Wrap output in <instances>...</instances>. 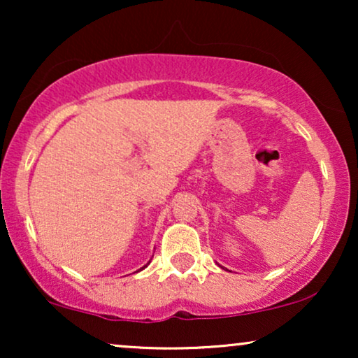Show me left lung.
<instances>
[{"mask_svg":"<svg viewBox=\"0 0 358 358\" xmlns=\"http://www.w3.org/2000/svg\"><path fill=\"white\" fill-rule=\"evenodd\" d=\"M223 268H224V267H223Z\"/></svg>","mask_w":358,"mask_h":358,"instance_id":"left-lung-1","label":"left lung"}]
</instances>
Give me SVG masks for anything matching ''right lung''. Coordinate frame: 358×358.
<instances>
[{
    "instance_id": "add662e5",
    "label": "right lung",
    "mask_w": 358,
    "mask_h": 358,
    "mask_svg": "<svg viewBox=\"0 0 358 358\" xmlns=\"http://www.w3.org/2000/svg\"><path fill=\"white\" fill-rule=\"evenodd\" d=\"M148 264H150V262H148ZM148 264H146V266H148ZM146 266H145V267H146ZM145 267H141V268H140V271H143V268H145ZM136 272H138V271H136Z\"/></svg>"
}]
</instances>
